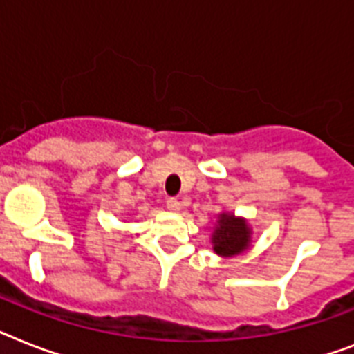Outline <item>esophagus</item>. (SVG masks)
Returning a JSON list of instances; mask_svg holds the SVG:
<instances>
[{"label":"esophagus","mask_w":354,"mask_h":354,"mask_svg":"<svg viewBox=\"0 0 354 354\" xmlns=\"http://www.w3.org/2000/svg\"><path fill=\"white\" fill-rule=\"evenodd\" d=\"M167 209H169V211H172V212H178V211H180V209H182V203L178 202L176 198H169V200H167Z\"/></svg>","instance_id":"34e87169"}]
</instances>
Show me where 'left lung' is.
Here are the masks:
<instances>
[{"label": "left lung", "instance_id": "8db88e82", "mask_svg": "<svg viewBox=\"0 0 354 354\" xmlns=\"http://www.w3.org/2000/svg\"><path fill=\"white\" fill-rule=\"evenodd\" d=\"M251 245V227L243 218H236L231 212L218 214L216 227L212 231V249L225 258L236 257Z\"/></svg>", "mask_w": 354, "mask_h": 354}]
</instances>
